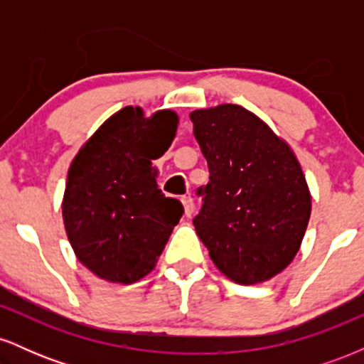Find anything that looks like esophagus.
Segmentation results:
<instances>
[{
	"instance_id": "obj_1",
	"label": "esophagus",
	"mask_w": 364,
	"mask_h": 364,
	"mask_svg": "<svg viewBox=\"0 0 364 364\" xmlns=\"http://www.w3.org/2000/svg\"><path fill=\"white\" fill-rule=\"evenodd\" d=\"M181 202H183V207H185V214L190 217L191 214H193V210H195L193 198H191V196H183Z\"/></svg>"
}]
</instances>
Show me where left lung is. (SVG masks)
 Segmentation results:
<instances>
[{
	"label": "left lung",
	"instance_id": "obj_1",
	"mask_svg": "<svg viewBox=\"0 0 364 364\" xmlns=\"http://www.w3.org/2000/svg\"><path fill=\"white\" fill-rule=\"evenodd\" d=\"M210 181L196 235L225 277L243 286L282 272L301 246L311 195L289 145L252 111L220 104L190 114Z\"/></svg>",
	"mask_w": 364,
	"mask_h": 364
}]
</instances>
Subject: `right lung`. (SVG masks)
Wrapping results in <instances>:
<instances>
[{"label": "right lung", "instance_id": "obj_1", "mask_svg": "<svg viewBox=\"0 0 364 364\" xmlns=\"http://www.w3.org/2000/svg\"><path fill=\"white\" fill-rule=\"evenodd\" d=\"M178 114H112L78 150L66 179L63 223L75 255L109 282L140 281L156 267L183 205L159 190L152 166L173 144Z\"/></svg>", "mask_w": 364, "mask_h": 364}]
</instances>
